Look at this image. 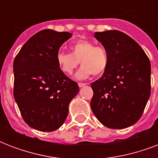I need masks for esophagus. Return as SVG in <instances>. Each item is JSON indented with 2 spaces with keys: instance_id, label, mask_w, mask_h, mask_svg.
<instances>
[{
  "instance_id": "obj_1",
  "label": "esophagus",
  "mask_w": 158,
  "mask_h": 158,
  "mask_svg": "<svg viewBox=\"0 0 158 158\" xmlns=\"http://www.w3.org/2000/svg\"><path fill=\"white\" fill-rule=\"evenodd\" d=\"M87 84H85V83H79V88H83V87L86 86Z\"/></svg>"
}]
</instances>
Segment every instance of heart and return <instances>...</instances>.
<instances>
[{"label": "heart", "mask_w": 158, "mask_h": 158, "mask_svg": "<svg viewBox=\"0 0 158 158\" xmlns=\"http://www.w3.org/2000/svg\"><path fill=\"white\" fill-rule=\"evenodd\" d=\"M71 53L58 52L56 62L60 69L64 74L70 75L81 63L82 67L76 73V78L84 79L91 74L101 75L106 70L109 57L105 48L96 46L90 41L76 42L70 47Z\"/></svg>", "instance_id": "b5f03b06"}]
</instances>
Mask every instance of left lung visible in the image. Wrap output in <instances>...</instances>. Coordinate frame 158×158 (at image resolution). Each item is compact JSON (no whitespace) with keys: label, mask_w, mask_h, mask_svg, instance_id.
I'll list each match as a JSON object with an SVG mask.
<instances>
[{"label":"left lung","mask_w":158,"mask_h":158,"mask_svg":"<svg viewBox=\"0 0 158 158\" xmlns=\"http://www.w3.org/2000/svg\"><path fill=\"white\" fill-rule=\"evenodd\" d=\"M97 40L107 52L109 64L91 84L93 112L103 125L125 129L142 116L151 94V64L141 47L117 30L97 32Z\"/></svg>","instance_id":"8db88e82"}]
</instances>
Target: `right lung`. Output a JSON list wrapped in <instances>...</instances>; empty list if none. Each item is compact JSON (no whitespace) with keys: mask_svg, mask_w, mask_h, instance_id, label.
<instances>
[{"mask_svg":"<svg viewBox=\"0 0 158 158\" xmlns=\"http://www.w3.org/2000/svg\"><path fill=\"white\" fill-rule=\"evenodd\" d=\"M68 32L44 29L31 37L15 58L14 98L26 124L39 131L59 129L79 93L76 82L60 69L56 55Z\"/></svg>","mask_w":158,"mask_h":158,"instance_id":"1","label":"right lung"}]
</instances>
